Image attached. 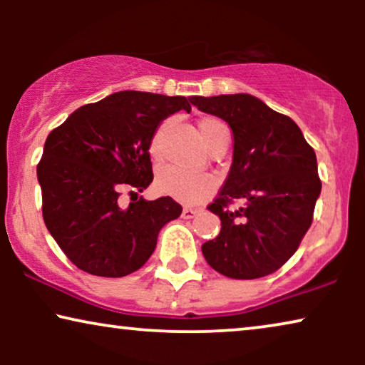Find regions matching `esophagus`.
Listing matches in <instances>:
<instances>
[{
    "instance_id": "obj_1",
    "label": "esophagus",
    "mask_w": 365,
    "mask_h": 365,
    "mask_svg": "<svg viewBox=\"0 0 365 365\" xmlns=\"http://www.w3.org/2000/svg\"><path fill=\"white\" fill-rule=\"evenodd\" d=\"M197 212H199L197 209H192V207H184V209H182V214H181V216H182V219H192L194 216H196Z\"/></svg>"
}]
</instances>
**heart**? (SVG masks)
Here are the masks:
<instances>
[{"instance_id": "1", "label": "heart", "mask_w": 365, "mask_h": 365, "mask_svg": "<svg viewBox=\"0 0 365 365\" xmlns=\"http://www.w3.org/2000/svg\"><path fill=\"white\" fill-rule=\"evenodd\" d=\"M199 129H201L204 143L207 144V148L212 146V143L216 141L222 134H229L227 128L219 121L216 118H206L199 123ZM161 128L156 133V136L153 139L151 149L153 153L159 151V144H161L163 138ZM158 192L163 196H169L176 199L179 202L184 204H199L211 196L216 189V179L209 174H194L182 171L176 166H164L158 171L156 181H154Z\"/></svg>"}]
</instances>
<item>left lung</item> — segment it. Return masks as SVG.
I'll list each match as a JSON object with an SVG mask.
<instances>
[{"label": "left lung", "instance_id": "left-lung-1", "mask_svg": "<svg viewBox=\"0 0 365 365\" xmlns=\"http://www.w3.org/2000/svg\"><path fill=\"white\" fill-rule=\"evenodd\" d=\"M199 111L229 124L232 164L217 197L207 206L221 232L202 244L209 266L231 279L276 272L297 251L321 196L317 159L289 116L246 93L191 96ZM234 200L243 206L230 207Z\"/></svg>", "mask_w": 365, "mask_h": 365}]
</instances>
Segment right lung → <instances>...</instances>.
I'll return each mask as SVG.
<instances>
[{
    "mask_svg": "<svg viewBox=\"0 0 365 365\" xmlns=\"http://www.w3.org/2000/svg\"><path fill=\"white\" fill-rule=\"evenodd\" d=\"M189 98L119 91L78 108L46 138L38 164L43 219L69 261L101 277L128 276L151 257L159 231L181 216L173 197L124 206L121 192L153 182L149 148Z\"/></svg>",
    "mask_w": 365,
    "mask_h": 365,
    "instance_id": "right-lung-1",
    "label": "right lung"
}]
</instances>
